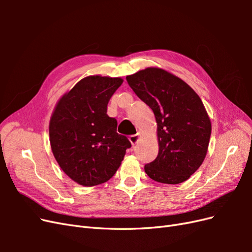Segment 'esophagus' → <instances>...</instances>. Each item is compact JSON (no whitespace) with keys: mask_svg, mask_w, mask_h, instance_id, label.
Segmentation results:
<instances>
[{"mask_svg":"<svg viewBox=\"0 0 252 252\" xmlns=\"http://www.w3.org/2000/svg\"><path fill=\"white\" fill-rule=\"evenodd\" d=\"M139 139H140V134H139V133L132 134V135L129 136V141H130V143H131L132 145H135L136 143H138Z\"/></svg>","mask_w":252,"mask_h":252,"instance_id":"esophagus-1","label":"esophagus"}]
</instances>
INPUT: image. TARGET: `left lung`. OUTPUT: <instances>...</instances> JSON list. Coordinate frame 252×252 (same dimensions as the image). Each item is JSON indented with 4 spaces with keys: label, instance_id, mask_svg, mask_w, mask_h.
I'll use <instances>...</instances> for the list:
<instances>
[{
    "label": "left lung",
    "instance_id": "left-lung-1",
    "mask_svg": "<svg viewBox=\"0 0 252 252\" xmlns=\"http://www.w3.org/2000/svg\"><path fill=\"white\" fill-rule=\"evenodd\" d=\"M128 85L155 113L158 154L145 165L148 177L180 184L202 165L207 154L211 123L200 96L188 84L161 68L149 67L127 75Z\"/></svg>",
    "mask_w": 252,
    "mask_h": 252
}]
</instances>
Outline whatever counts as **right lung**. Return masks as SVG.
<instances>
[{"label": "right lung", "instance_id": "right-lung-1", "mask_svg": "<svg viewBox=\"0 0 252 252\" xmlns=\"http://www.w3.org/2000/svg\"><path fill=\"white\" fill-rule=\"evenodd\" d=\"M121 78L90 75L60 98L50 119L52 154L62 170L82 186L110 180L131 144L117 132L107 105Z\"/></svg>", "mask_w": 252, "mask_h": 252}]
</instances>
